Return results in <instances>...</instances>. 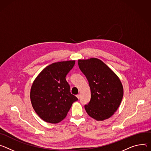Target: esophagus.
I'll use <instances>...</instances> for the list:
<instances>
[{"label":"esophagus","mask_w":151,"mask_h":151,"mask_svg":"<svg viewBox=\"0 0 151 151\" xmlns=\"http://www.w3.org/2000/svg\"><path fill=\"white\" fill-rule=\"evenodd\" d=\"M77 98L79 99L80 98V94H78V95H77Z\"/></svg>","instance_id":"34e87169"}]
</instances>
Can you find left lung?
Returning <instances> with one entry per match:
<instances>
[{
  "mask_svg": "<svg viewBox=\"0 0 151 151\" xmlns=\"http://www.w3.org/2000/svg\"><path fill=\"white\" fill-rule=\"evenodd\" d=\"M81 71L86 76L91 92L87 113L97 121L109 118L118 109L124 95L119 78L101 60H78Z\"/></svg>",
  "mask_w": 151,
  "mask_h": 151,
  "instance_id": "left-lung-1",
  "label": "left lung"
}]
</instances>
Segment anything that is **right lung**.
Here are the masks:
<instances>
[{
  "label": "right lung",
  "instance_id": "obj_1",
  "mask_svg": "<svg viewBox=\"0 0 151 151\" xmlns=\"http://www.w3.org/2000/svg\"><path fill=\"white\" fill-rule=\"evenodd\" d=\"M74 64L75 60L53 63L45 68L33 81L30 94L31 103L43 121L59 123L78 100L71 93L65 78Z\"/></svg>",
  "mask_w": 151,
  "mask_h": 151
}]
</instances>
